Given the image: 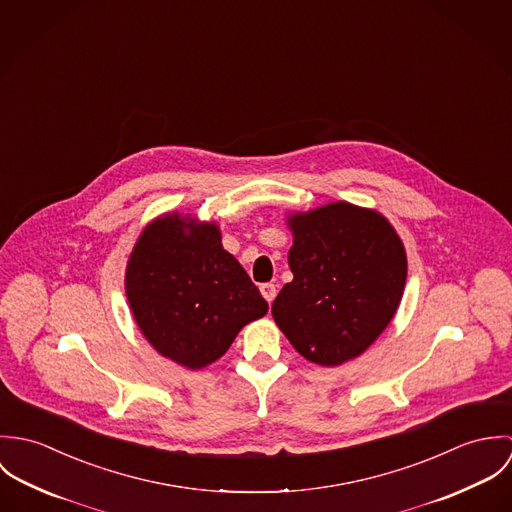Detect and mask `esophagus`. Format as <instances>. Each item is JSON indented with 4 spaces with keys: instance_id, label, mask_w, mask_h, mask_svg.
Masks as SVG:
<instances>
[{
    "instance_id": "34e87169",
    "label": "esophagus",
    "mask_w": 512,
    "mask_h": 512,
    "mask_svg": "<svg viewBox=\"0 0 512 512\" xmlns=\"http://www.w3.org/2000/svg\"><path fill=\"white\" fill-rule=\"evenodd\" d=\"M260 292H262V295L266 297V301H268V303H272V301H274V297H276V293H278V290H276V286H274V284H262V286H260Z\"/></svg>"
}]
</instances>
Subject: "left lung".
Listing matches in <instances>:
<instances>
[{"mask_svg":"<svg viewBox=\"0 0 512 512\" xmlns=\"http://www.w3.org/2000/svg\"><path fill=\"white\" fill-rule=\"evenodd\" d=\"M293 280L272 315L307 361L337 366L363 355L392 321L406 286V250L380 213L345 201L288 217Z\"/></svg>","mask_w":512,"mask_h":512,"instance_id":"8db88e82","label":"left lung"}]
</instances>
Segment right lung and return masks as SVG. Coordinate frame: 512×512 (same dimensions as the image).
<instances>
[{"label": "right lung", "instance_id": "add662e5", "mask_svg": "<svg viewBox=\"0 0 512 512\" xmlns=\"http://www.w3.org/2000/svg\"><path fill=\"white\" fill-rule=\"evenodd\" d=\"M126 295L151 347L191 370L215 363L268 303L219 226L167 213L140 234L126 268Z\"/></svg>", "mask_w": 512, "mask_h": 512}]
</instances>
